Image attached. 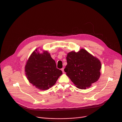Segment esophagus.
Wrapping results in <instances>:
<instances>
[{"label":"esophagus","instance_id":"obj_1","mask_svg":"<svg viewBox=\"0 0 122 122\" xmlns=\"http://www.w3.org/2000/svg\"><path fill=\"white\" fill-rule=\"evenodd\" d=\"M61 70L62 71V72H63V73H64V68H62V69H61Z\"/></svg>","mask_w":122,"mask_h":122}]
</instances>
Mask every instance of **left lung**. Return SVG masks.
I'll list each match as a JSON object with an SVG mask.
<instances>
[{
    "label": "left lung",
    "instance_id": "left-lung-1",
    "mask_svg": "<svg viewBox=\"0 0 122 122\" xmlns=\"http://www.w3.org/2000/svg\"><path fill=\"white\" fill-rule=\"evenodd\" d=\"M66 59L64 71L77 88L86 89L99 79L101 63L86 50L69 52Z\"/></svg>",
    "mask_w": 122,
    "mask_h": 122
}]
</instances>
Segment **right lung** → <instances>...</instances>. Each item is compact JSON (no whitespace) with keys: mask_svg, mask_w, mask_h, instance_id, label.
<instances>
[{"mask_svg":"<svg viewBox=\"0 0 122 122\" xmlns=\"http://www.w3.org/2000/svg\"><path fill=\"white\" fill-rule=\"evenodd\" d=\"M25 72L30 83L40 90L53 86L62 71L56 67L55 61L47 51L40 53L37 49L30 55L25 66Z\"/></svg>","mask_w":122,"mask_h":122,"instance_id":"add662e5","label":"right lung"}]
</instances>
